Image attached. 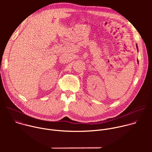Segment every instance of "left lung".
Here are the masks:
<instances>
[{
	"label": "left lung",
	"instance_id": "8db88e82",
	"mask_svg": "<svg viewBox=\"0 0 152 152\" xmlns=\"http://www.w3.org/2000/svg\"><path fill=\"white\" fill-rule=\"evenodd\" d=\"M137 48L138 49V46H137Z\"/></svg>",
	"mask_w": 152,
	"mask_h": 152
}]
</instances>
